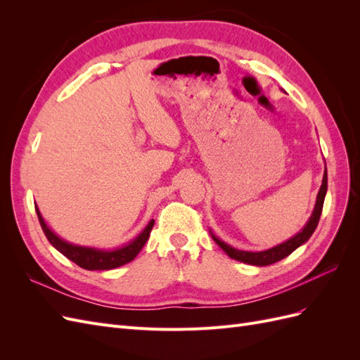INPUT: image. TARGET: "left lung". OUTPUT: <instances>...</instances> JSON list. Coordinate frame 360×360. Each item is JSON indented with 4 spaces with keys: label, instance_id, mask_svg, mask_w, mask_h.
Here are the masks:
<instances>
[{
    "label": "left lung",
    "instance_id": "8db88e82",
    "mask_svg": "<svg viewBox=\"0 0 360 360\" xmlns=\"http://www.w3.org/2000/svg\"><path fill=\"white\" fill-rule=\"evenodd\" d=\"M326 192H328V171L324 169V176H323V183H321V188L319 191L317 195V201H315V207H314V212L309 217V221L307 222V225L303 226V230L300 233H297L294 237H291L290 240L281 243L275 248H270L267 250H261V252H249V250H238L230 245H226L225 242H222L221 238H217L213 233L212 237L213 240L219 245V248L224 250V252L237 261H242V263L246 264H252V266H269V264H274L276 261H281L282 258L288 257L292 250H296L300 245H303L304 242H308V238L312 236V233L315 231V228L319 225L320 221V216L323 212V202H324V197H326Z\"/></svg>",
    "mask_w": 360,
    "mask_h": 360
}]
</instances>
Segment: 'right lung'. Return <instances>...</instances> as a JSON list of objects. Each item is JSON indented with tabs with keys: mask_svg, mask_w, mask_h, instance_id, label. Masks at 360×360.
<instances>
[{
	"mask_svg": "<svg viewBox=\"0 0 360 360\" xmlns=\"http://www.w3.org/2000/svg\"><path fill=\"white\" fill-rule=\"evenodd\" d=\"M36 213H37L41 230L45 233L49 243L57 250H60L64 257L72 259L73 263H76L85 270H111V269L123 266L126 263H130V261L139 254V250L144 248L146 242L148 240V236L151 233V228L155 225V219H151L143 230V233H141L135 240L122 248H117L112 250H103V249H96V248L72 245L66 240H63V238H60L46 225L45 219H43L37 209V205H36Z\"/></svg>",
	"mask_w": 360,
	"mask_h": 360,
	"instance_id": "right-lung-1",
	"label": "right lung"
}]
</instances>
